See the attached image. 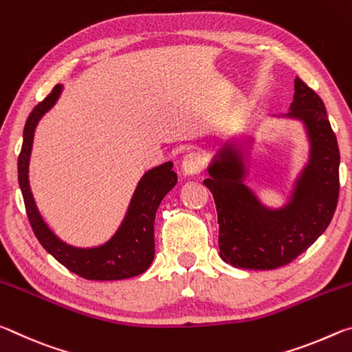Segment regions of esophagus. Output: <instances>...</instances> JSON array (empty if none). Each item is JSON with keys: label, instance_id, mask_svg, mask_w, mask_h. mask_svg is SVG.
<instances>
[{"label": "esophagus", "instance_id": "esophagus-1", "mask_svg": "<svg viewBox=\"0 0 352 352\" xmlns=\"http://www.w3.org/2000/svg\"><path fill=\"white\" fill-rule=\"evenodd\" d=\"M206 164V158L201 152H190L183 160L182 169L186 175H199L204 172Z\"/></svg>", "mask_w": 352, "mask_h": 352}]
</instances>
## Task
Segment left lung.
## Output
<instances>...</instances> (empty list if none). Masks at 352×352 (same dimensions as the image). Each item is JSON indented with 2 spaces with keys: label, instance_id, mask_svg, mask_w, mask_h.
Returning <instances> with one entry per match:
<instances>
[{
  "label": "left lung",
  "instance_id": "8db88e82",
  "mask_svg": "<svg viewBox=\"0 0 352 352\" xmlns=\"http://www.w3.org/2000/svg\"><path fill=\"white\" fill-rule=\"evenodd\" d=\"M289 116L306 124L311 163L281 210L262 206L242 178L243 163L234 151H222L204 182L217 210L220 258L233 267L273 270L294 261L331 223L338 201L340 152L323 100L300 77L295 79Z\"/></svg>",
  "mask_w": 352,
  "mask_h": 352
}]
</instances>
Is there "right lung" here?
<instances>
[{
	"instance_id": "add662e5",
	"label": "right lung",
	"mask_w": 352,
	"mask_h": 352,
	"mask_svg": "<svg viewBox=\"0 0 352 352\" xmlns=\"http://www.w3.org/2000/svg\"><path fill=\"white\" fill-rule=\"evenodd\" d=\"M62 85H56L47 96L34 107L29 115L23 146L19 155V183L25 200L29 223L38 242L47 253L54 256L69 272L93 281H115L144 273L155 256L153 222L155 214L164 195L177 184V174L170 162L146 172L135 190L132 204L121 228L100 247L76 248L67 245L47 228L34 204L28 180V166L34 141V130L45 113L60 96Z\"/></svg>"
}]
</instances>
